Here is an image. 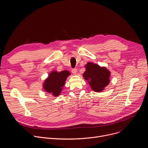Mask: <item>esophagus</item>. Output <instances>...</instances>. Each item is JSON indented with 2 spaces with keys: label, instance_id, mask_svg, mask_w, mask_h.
Returning <instances> with one entry per match:
<instances>
[{
  "label": "esophagus",
  "instance_id": "34e87169",
  "mask_svg": "<svg viewBox=\"0 0 148 148\" xmlns=\"http://www.w3.org/2000/svg\"><path fill=\"white\" fill-rule=\"evenodd\" d=\"M77 69H73L72 70H71V72L73 73V74H76V73H77Z\"/></svg>",
  "mask_w": 148,
  "mask_h": 148
}]
</instances>
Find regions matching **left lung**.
I'll list each match as a JSON object with an SVG mask.
<instances>
[{"mask_svg":"<svg viewBox=\"0 0 148 148\" xmlns=\"http://www.w3.org/2000/svg\"><path fill=\"white\" fill-rule=\"evenodd\" d=\"M86 68L83 77L89 82L92 90L95 92L102 91L110 82V71L105 67H100L91 62L88 63Z\"/></svg>","mask_w":148,"mask_h":148,"instance_id":"obj_1","label":"left lung"}]
</instances>
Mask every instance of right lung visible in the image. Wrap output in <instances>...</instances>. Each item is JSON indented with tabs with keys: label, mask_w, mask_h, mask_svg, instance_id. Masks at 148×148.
I'll return each instance as SVG.
<instances>
[{
	"label": "right lung",
	"mask_w": 148,
	"mask_h": 148,
	"mask_svg": "<svg viewBox=\"0 0 148 148\" xmlns=\"http://www.w3.org/2000/svg\"><path fill=\"white\" fill-rule=\"evenodd\" d=\"M70 74V73L68 71H62L60 73L53 71L45 81L43 86L44 89L54 96L59 95L67 77Z\"/></svg>",
	"instance_id": "obj_1"
}]
</instances>
